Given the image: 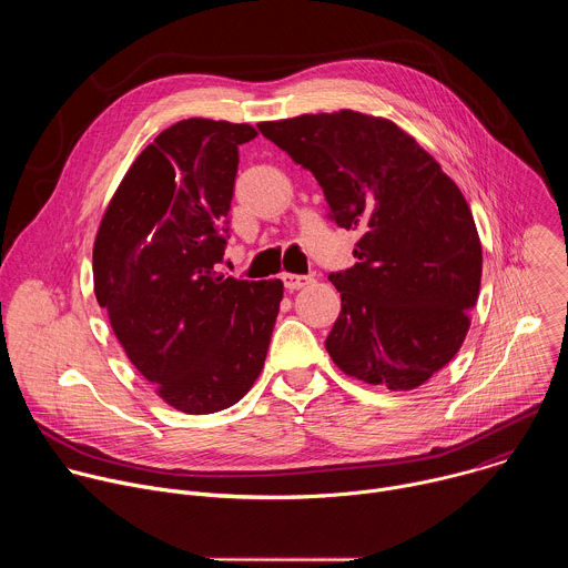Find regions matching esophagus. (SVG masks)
Instances as JSON below:
<instances>
[{
	"label": "esophagus",
	"mask_w": 568,
	"mask_h": 568,
	"mask_svg": "<svg viewBox=\"0 0 568 568\" xmlns=\"http://www.w3.org/2000/svg\"><path fill=\"white\" fill-rule=\"evenodd\" d=\"M312 281H314V278H312L310 274H283V285H285V290H290V292L310 285Z\"/></svg>",
	"instance_id": "esophagus-1"
}]
</instances>
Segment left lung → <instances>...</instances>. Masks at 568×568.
Masks as SVG:
<instances>
[{
  "label": "left lung",
  "instance_id": "8db88e82",
  "mask_svg": "<svg viewBox=\"0 0 568 568\" xmlns=\"http://www.w3.org/2000/svg\"><path fill=\"white\" fill-rule=\"evenodd\" d=\"M314 175L328 217L359 233L328 281L342 312L326 339L351 377L390 390L425 384L458 353L480 287V242L458 186L416 139L353 110L258 123Z\"/></svg>",
  "mask_w": 568,
  "mask_h": 568
}]
</instances>
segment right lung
<instances>
[{
	"instance_id": "1",
	"label": "right lung",
	"mask_w": 568,
	"mask_h": 568,
	"mask_svg": "<svg viewBox=\"0 0 568 568\" xmlns=\"http://www.w3.org/2000/svg\"><path fill=\"white\" fill-rule=\"evenodd\" d=\"M247 123L186 119L125 173L97 242L94 292L136 371L171 407L206 416L263 371L283 283L222 276Z\"/></svg>"
}]
</instances>
